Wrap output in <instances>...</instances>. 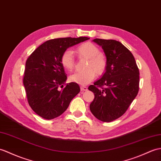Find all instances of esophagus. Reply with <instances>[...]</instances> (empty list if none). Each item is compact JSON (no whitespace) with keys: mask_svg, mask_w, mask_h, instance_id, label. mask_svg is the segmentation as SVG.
Masks as SVG:
<instances>
[{"mask_svg":"<svg viewBox=\"0 0 161 161\" xmlns=\"http://www.w3.org/2000/svg\"><path fill=\"white\" fill-rule=\"evenodd\" d=\"M80 89H81V91H87V90H88L87 87L84 86H80Z\"/></svg>","mask_w":161,"mask_h":161,"instance_id":"34e87169","label":"esophagus"}]
</instances>
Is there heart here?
Listing matches in <instances>:
<instances>
[{"mask_svg":"<svg viewBox=\"0 0 161 161\" xmlns=\"http://www.w3.org/2000/svg\"><path fill=\"white\" fill-rule=\"evenodd\" d=\"M77 53L80 58L88 59L86 69L82 72H76L70 76L69 79L75 83L86 85L92 81L96 77V73L101 75L106 71L107 68V59L102 53H100L99 48L92 42H84L77 48ZM62 66L68 71H72L75 68V62L73 52L67 49L61 56Z\"/></svg>","mask_w":161,"mask_h":161,"instance_id":"b5f03b06","label":"heart"}]
</instances>
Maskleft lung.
Segmentation results:
<instances>
[{
    "instance_id": "obj_1",
    "label": "left lung",
    "mask_w": 161,
    "mask_h": 161,
    "mask_svg": "<svg viewBox=\"0 0 161 161\" xmlns=\"http://www.w3.org/2000/svg\"><path fill=\"white\" fill-rule=\"evenodd\" d=\"M107 59L106 72L94 85L88 87L95 98L90 110L103 122H110L124 114L139 89V70L132 53L114 40L96 38Z\"/></svg>"
}]
</instances>
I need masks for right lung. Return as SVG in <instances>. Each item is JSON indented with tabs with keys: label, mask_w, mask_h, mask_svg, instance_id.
<instances>
[{
	"label": "right lung",
	"mask_w": 161,
	"mask_h": 161,
	"mask_svg": "<svg viewBox=\"0 0 161 161\" xmlns=\"http://www.w3.org/2000/svg\"><path fill=\"white\" fill-rule=\"evenodd\" d=\"M88 39L80 37L47 40L27 58L23 84L30 107L41 117L49 120L60 116L80 92L77 83L65 84L67 77L60 59L69 47Z\"/></svg>",
	"instance_id": "right-lung-1"
}]
</instances>
